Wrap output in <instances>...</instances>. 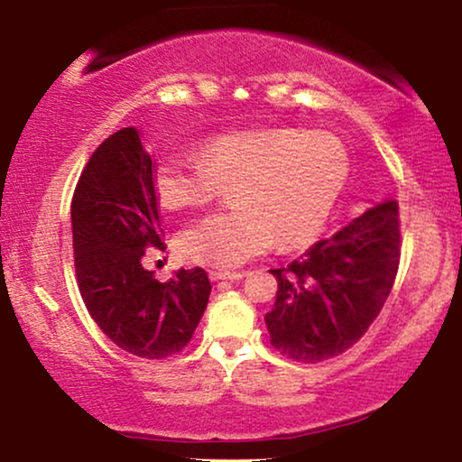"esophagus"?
<instances>
[{
    "instance_id": "esophagus-1",
    "label": "esophagus",
    "mask_w": 462,
    "mask_h": 462,
    "mask_svg": "<svg viewBox=\"0 0 462 462\" xmlns=\"http://www.w3.org/2000/svg\"><path fill=\"white\" fill-rule=\"evenodd\" d=\"M209 278H212L214 282L218 281H242L244 274H240V272H209Z\"/></svg>"
}]
</instances>
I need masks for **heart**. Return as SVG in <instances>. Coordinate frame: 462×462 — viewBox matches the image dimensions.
Listing matches in <instances>:
<instances>
[{"instance_id": "obj_1", "label": "heart", "mask_w": 462, "mask_h": 462, "mask_svg": "<svg viewBox=\"0 0 462 462\" xmlns=\"http://www.w3.org/2000/svg\"><path fill=\"white\" fill-rule=\"evenodd\" d=\"M349 175L334 134L293 128L240 130L208 139L197 161L164 153L152 175L153 197L169 212L197 209L231 190V212L212 214L180 236L192 263L231 270L272 244L298 248L315 240Z\"/></svg>"}]
</instances>
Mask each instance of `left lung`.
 I'll return each instance as SVG.
<instances>
[{
	"label": "left lung",
	"instance_id": "left-lung-1",
	"mask_svg": "<svg viewBox=\"0 0 462 462\" xmlns=\"http://www.w3.org/2000/svg\"><path fill=\"white\" fill-rule=\"evenodd\" d=\"M401 259L398 203L381 201L317 242L278 281L265 315L272 345L295 362L340 356L366 334L392 291Z\"/></svg>",
	"mask_w": 462,
	"mask_h": 462
}]
</instances>
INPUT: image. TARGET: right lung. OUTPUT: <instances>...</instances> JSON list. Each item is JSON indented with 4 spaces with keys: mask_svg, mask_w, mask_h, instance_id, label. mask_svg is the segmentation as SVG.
<instances>
[{
    "mask_svg": "<svg viewBox=\"0 0 462 462\" xmlns=\"http://www.w3.org/2000/svg\"><path fill=\"white\" fill-rule=\"evenodd\" d=\"M153 162L136 128L111 134L85 164L72 197L74 270L81 298L119 349L145 360L190 343L212 284L201 267L158 282L147 248L164 250L152 186Z\"/></svg>",
    "mask_w": 462,
    "mask_h": 462,
    "instance_id": "1",
    "label": "right lung"
}]
</instances>
